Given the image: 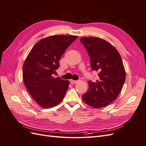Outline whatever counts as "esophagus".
<instances>
[{
    "label": "esophagus",
    "mask_w": 146,
    "mask_h": 146,
    "mask_svg": "<svg viewBox=\"0 0 146 146\" xmlns=\"http://www.w3.org/2000/svg\"><path fill=\"white\" fill-rule=\"evenodd\" d=\"M77 82H78L77 80H72V79L70 80V83L71 84H75V83H77Z\"/></svg>",
    "instance_id": "1"
}]
</instances>
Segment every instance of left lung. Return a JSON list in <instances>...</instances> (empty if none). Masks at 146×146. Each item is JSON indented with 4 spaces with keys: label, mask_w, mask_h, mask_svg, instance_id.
<instances>
[{
    "label": "left lung",
    "mask_w": 146,
    "mask_h": 146,
    "mask_svg": "<svg viewBox=\"0 0 146 146\" xmlns=\"http://www.w3.org/2000/svg\"><path fill=\"white\" fill-rule=\"evenodd\" d=\"M80 41L90 56L92 70L99 72L96 82L89 81L83 101L93 108L104 107L116 99L125 80L121 56L109 42L98 37H83Z\"/></svg>",
    "instance_id": "obj_1"
}]
</instances>
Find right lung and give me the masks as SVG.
<instances>
[{
    "instance_id": "1",
    "label": "right lung",
    "mask_w": 146,
    "mask_h": 146,
    "mask_svg": "<svg viewBox=\"0 0 146 146\" xmlns=\"http://www.w3.org/2000/svg\"><path fill=\"white\" fill-rule=\"evenodd\" d=\"M74 35H53L39 40L30 50L23 69L25 86L33 99L43 108L58 105L64 99L69 81L53 75L59 68V61Z\"/></svg>"
}]
</instances>
